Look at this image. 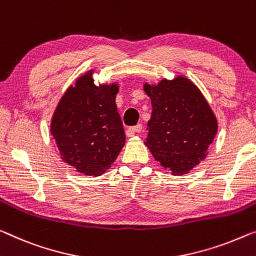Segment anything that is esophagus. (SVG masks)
<instances>
[{
  "label": "esophagus",
  "mask_w": 256,
  "mask_h": 256,
  "mask_svg": "<svg viewBox=\"0 0 256 256\" xmlns=\"http://www.w3.org/2000/svg\"><path fill=\"white\" fill-rule=\"evenodd\" d=\"M142 130H143V126H142L140 124H138L134 126V127L128 128L127 135H128V136H132V135H134V134H135V132H140Z\"/></svg>",
  "instance_id": "1"
}]
</instances>
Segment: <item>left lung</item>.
I'll return each mask as SVG.
<instances>
[{
    "mask_svg": "<svg viewBox=\"0 0 256 256\" xmlns=\"http://www.w3.org/2000/svg\"><path fill=\"white\" fill-rule=\"evenodd\" d=\"M151 98L152 114L145 145L172 175H183L206 158L207 148L218 132V121L210 105L184 76L145 84Z\"/></svg>",
    "mask_w": 256,
    "mask_h": 256,
    "instance_id": "8db88e82",
    "label": "left lung"
}]
</instances>
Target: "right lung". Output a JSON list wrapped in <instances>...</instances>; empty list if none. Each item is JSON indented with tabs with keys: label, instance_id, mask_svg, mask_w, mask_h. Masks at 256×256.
Returning <instances> with one entry per match:
<instances>
[{
	"label": "right lung",
	"instance_id": "add662e5",
	"mask_svg": "<svg viewBox=\"0 0 256 256\" xmlns=\"http://www.w3.org/2000/svg\"><path fill=\"white\" fill-rule=\"evenodd\" d=\"M92 72L66 90L50 129L64 162L81 174L100 176L114 162L126 135L116 104L119 88L96 86Z\"/></svg>",
	"mask_w": 256,
	"mask_h": 256
}]
</instances>
